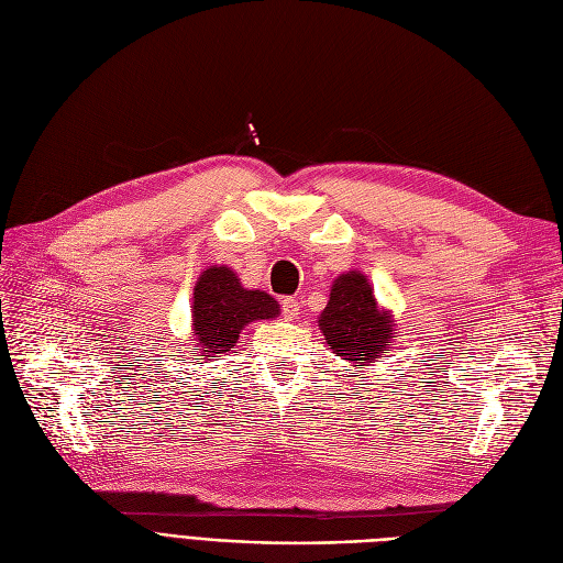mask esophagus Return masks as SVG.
Segmentation results:
<instances>
[{
    "label": "esophagus",
    "mask_w": 563,
    "mask_h": 563,
    "mask_svg": "<svg viewBox=\"0 0 563 563\" xmlns=\"http://www.w3.org/2000/svg\"><path fill=\"white\" fill-rule=\"evenodd\" d=\"M282 311H284L286 321H294L300 313V302L296 298H284L282 300Z\"/></svg>",
    "instance_id": "obj_1"
}]
</instances>
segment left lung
<instances>
[{"label":"left lung","mask_w":563,"mask_h":563,"mask_svg":"<svg viewBox=\"0 0 563 563\" xmlns=\"http://www.w3.org/2000/svg\"><path fill=\"white\" fill-rule=\"evenodd\" d=\"M319 330L332 353L349 360L355 369L384 357L397 336L393 311L378 305L374 286L360 269H349L332 282Z\"/></svg>","instance_id":"8db88e82"}]
</instances>
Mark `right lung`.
<instances>
[{
	"instance_id": "obj_1",
	"label": "right lung",
	"mask_w": 563,
	"mask_h": 563,
	"mask_svg": "<svg viewBox=\"0 0 563 563\" xmlns=\"http://www.w3.org/2000/svg\"><path fill=\"white\" fill-rule=\"evenodd\" d=\"M279 302L265 290L244 288L233 267L210 265L198 275L191 300V332L196 360L227 355L240 340L244 325L279 317Z\"/></svg>"
}]
</instances>
